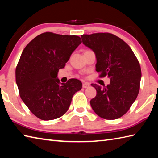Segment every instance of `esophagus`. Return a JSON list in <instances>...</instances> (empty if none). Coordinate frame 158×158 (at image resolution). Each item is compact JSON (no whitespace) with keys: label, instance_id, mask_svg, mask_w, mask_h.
<instances>
[{"label":"esophagus","instance_id":"esophagus-1","mask_svg":"<svg viewBox=\"0 0 158 158\" xmlns=\"http://www.w3.org/2000/svg\"><path fill=\"white\" fill-rule=\"evenodd\" d=\"M82 86H83V88H87L89 87V83H83Z\"/></svg>","mask_w":158,"mask_h":158}]
</instances>
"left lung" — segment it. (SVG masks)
<instances>
[{"mask_svg": "<svg viewBox=\"0 0 158 158\" xmlns=\"http://www.w3.org/2000/svg\"><path fill=\"white\" fill-rule=\"evenodd\" d=\"M81 39L95 53L99 77L110 78V84L103 88L92 84L97 90L90 101L92 110L102 118H119L127 112L140 90L142 74L138 59L126 42L112 33L82 35Z\"/></svg>", "mask_w": 158, "mask_h": 158, "instance_id": "obj_1", "label": "left lung"}]
</instances>
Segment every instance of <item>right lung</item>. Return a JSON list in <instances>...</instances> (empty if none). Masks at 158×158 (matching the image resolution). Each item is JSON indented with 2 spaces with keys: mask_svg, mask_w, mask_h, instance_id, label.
Masks as SVG:
<instances>
[{
  "mask_svg": "<svg viewBox=\"0 0 158 158\" xmlns=\"http://www.w3.org/2000/svg\"><path fill=\"white\" fill-rule=\"evenodd\" d=\"M81 43L79 36L46 32L32 40L22 52L15 81L22 100L38 118L51 120L63 116L73 95L81 89L78 79L61 83L57 78L59 70Z\"/></svg>",
  "mask_w": 158,
  "mask_h": 158,
  "instance_id": "obj_1",
  "label": "right lung"
}]
</instances>
